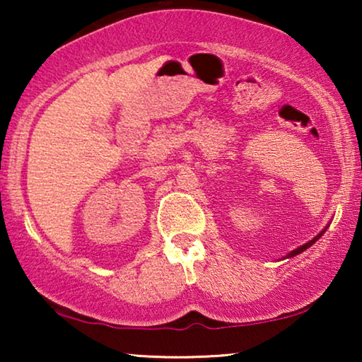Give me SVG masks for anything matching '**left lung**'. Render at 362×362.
Returning a JSON list of instances; mask_svg holds the SVG:
<instances>
[{"instance_id":"left-lung-1","label":"left lung","mask_w":362,"mask_h":362,"mask_svg":"<svg viewBox=\"0 0 362 362\" xmlns=\"http://www.w3.org/2000/svg\"><path fill=\"white\" fill-rule=\"evenodd\" d=\"M323 232H325V230H323ZM323 232H321V234H320V235H316L313 240H310V242H308V244L301 245V247H298V249H295L293 252H290V254H288V257H295V255H298V254H301V252H303V250H306V249H308V247H310L311 244H315V242H316V240H318L321 235H323Z\"/></svg>"}]
</instances>
